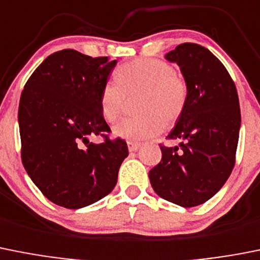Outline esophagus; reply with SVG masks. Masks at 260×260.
Returning <instances> with one entry per match:
<instances>
[{"instance_id": "esophagus-1", "label": "esophagus", "mask_w": 260, "mask_h": 260, "mask_svg": "<svg viewBox=\"0 0 260 260\" xmlns=\"http://www.w3.org/2000/svg\"><path fill=\"white\" fill-rule=\"evenodd\" d=\"M127 148L130 152H137L138 149L140 148L139 143H134V142H127Z\"/></svg>"}]
</instances>
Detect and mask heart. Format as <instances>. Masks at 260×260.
<instances>
[{
    "mask_svg": "<svg viewBox=\"0 0 260 260\" xmlns=\"http://www.w3.org/2000/svg\"><path fill=\"white\" fill-rule=\"evenodd\" d=\"M142 91L135 117H125L113 126V135L127 142H142L158 135L164 122L171 125L182 116L188 99L187 83L173 67L159 59H135L116 71V80L104 83L101 109L108 122L117 120L126 94Z\"/></svg>",
    "mask_w": 260,
    "mask_h": 260,
    "instance_id": "obj_1",
    "label": "heart"
}]
</instances>
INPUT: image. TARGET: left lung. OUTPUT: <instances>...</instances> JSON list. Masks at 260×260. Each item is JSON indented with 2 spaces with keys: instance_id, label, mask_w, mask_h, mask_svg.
<instances>
[{
  "instance_id": "1",
  "label": "left lung",
  "mask_w": 260,
  "mask_h": 260,
  "mask_svg": "<svg viewBox=\"0 0 260 260\" xmlns=\"http://www.w3.org/2000/svg\"><path fill=\"white\" fill-rule=\"evenodd\" d=\"M177 63L188 89L182 116L168 135L179 147H161L162 158L149 171L159 197L183 208L210 200L235 166L241 113L235 82L213 52L182 44L165 55Z\"/></svg>"
}]
</instances>
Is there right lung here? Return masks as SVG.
Here are the masks:
<instances>
[{"label":"right lung","instance_id":"add662e5","mask_svg":"<svg viewBox=\"0 0 260 260\" xmlns=\"http://www.w3.org/2000/svg\"><path fill=\"white\" fill-rule=\"evenodd\" d=\"M116 64L108 56L61 50L37 67L21 92V161L38 189L59 206H89L117 183L128 154L126 142H90L111 132L102 114L101 91Z\"/></svg>","mask_w":260,"mask_h":260}]
</instances>
